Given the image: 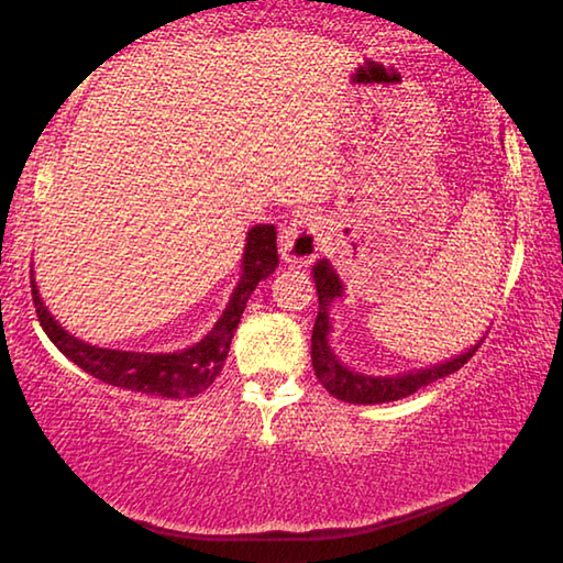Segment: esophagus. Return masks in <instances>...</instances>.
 Listing matches in <instances>:
<instances>
[{
    "mask_svg": "<svg viewBox=\"0 0 563 563\" xmlns=\"http://www.w3.org/2000/svg\"><path fill=\"white\" fill-rule=\"evenodd\" d=\"M325 243V225L318 216L302 211L283 228L280 255L288 265H308L322 251Z\"/></svg>",
    "mask_w": 563,
    "mask_h": 563,
    "instance_id": "34e87169",
    "label": "esophagus"
}]
</instances>
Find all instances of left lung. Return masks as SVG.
Listing matches in <instances>:
<instances>
[{"mask_svg":"<svg viewBox=\"0 0 563 563\" xmlns=\"http://www.w3.org/2000/svg\"><path fill=\"white\" fill-rule=\"evenodd\" d=\"M312 278H316L318 302H320L316 328H312V350H310L312 369H316L322 387H325L332 397L342 399V402L379 405V402H395V399L415 395L417 389L432 385L434 379L456 373L464 362H470L474 357V352L482 345L479 340L470 352L444 362V365L415 369V373L397 375V377H369V375L352 373V369H347L335 355H332V350L328 345V335H330L328 305L342 295V283L338 278V273L330 268L328 261H320L316 268H312Z\"/></svg>","mask_w":563,"mask_h":563,"instance_id":"left-lung-1","label":"left lung"}]
</instances>
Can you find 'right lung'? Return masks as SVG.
Returning <instances> with one entry per match:
<instances>
[{"mask_svg":"<svg viewBox=\"0 0 563 563\" xmlns=\"http://www.w3.org/2000/svg\"><path fill=\"white\" fill-rule=\"evenodd\" d=\"M278 231L275 225H255L245 238L243 253V275L238 280L231 295V302L218 318L213 330L196 342L194 347L168 352V355H151V352H123L107 350L69 335L59 322H56L49 310L44 308L40 290L32 280V300L36 308L42 328L49 340L59 347L74 365H79L84 373L93 375L101 383L133 389V393H146L156 397H194L213 385V379L221 375L223 362L231 350L233 332L241 322L245 302L255 290V285L268 278L278 268Z\"/></svg>","mask_w":563,"mask_h":563,"instance_id":"obj_1","label":"right lung"}]
</instances>
